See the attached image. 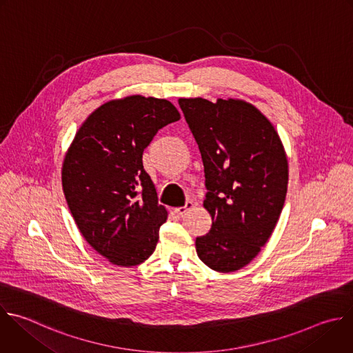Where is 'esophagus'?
Here are the masks:
<instances>
[{"label": "esophagus", "instance_id": "esophagus-1", "mask_svg": "<svg viewBox=\"0 0 353 353\" xmlns=\"http://www.w3.org/2000/svg\"><path fill=\"white\" fill-rule=\"evenodd\" d=\"M191 208H192V202H187L184 206H180V208L174 209V212H176L179 216H183V214H185Z\"/></svg>", "mask_w": 353, "mask_h": 353}]
</instances>
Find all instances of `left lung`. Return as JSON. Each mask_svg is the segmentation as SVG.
<instances>
[{"label": "left lung", "mask_w": 353, "mask_h": 353, "mask_svg": "<svg viewBox=\"0 0 353 353\" xmlns=\"http://www.w3.org/2000/svg\"><path fill=\"white\" fill-rule=\"evenodd\" d=\"M198 144L212 227L196 237L198 258L221 273L247 266L270 239L284 206L287 157L277 132L240 99L180 98Z\"/></svg>", "instance_id": "obj_1"}]
</instances>
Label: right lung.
<instances>
[{
	"label": "right lung",
	"mask_w": 353,
	"mask_h": 353,
	"mask_svg": "<svg viewBox=\"0 0 353 353\" xmlns=\"http://www.w3.org/2000/svg\"><path fill=\"white\" fill-rule=\"evenodd\" d=\"M180 119L166 99L133 95L95 109L65 157L62 185L85 241L117 266H136L157 248L168 219L143 166L158 130Z\"/></svg>",
	"instance_id": "right-lung-1"
}]
</instances>
